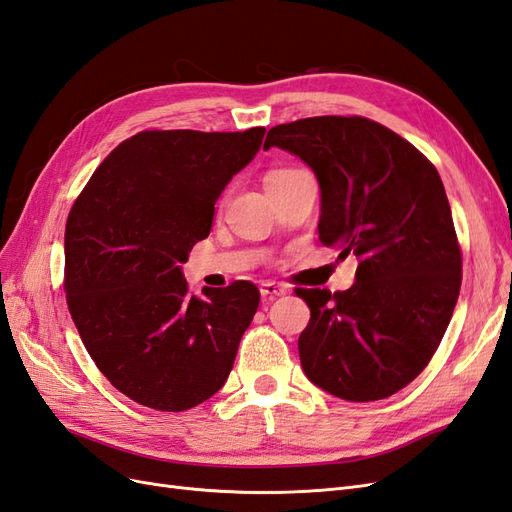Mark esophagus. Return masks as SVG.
<instances>
[{
    "mask_svg": "<svg viewBox=\"0 0 512 512\" xmlns=\"http://www.w3.org/2000/svg\"><path fill=\"white\" fill-rule=\"evenodd\" d=\"M286 292L288 290L282 284H275V282H262L260 284V294H262V299H265V301H271L275 297H282V294H286Z\"/></svg>",
    "mask_w": 512,
    "mask_h": 512,
    "instance_id": "esophagus-1",
    "label": "esophagus"
}]
</instances>
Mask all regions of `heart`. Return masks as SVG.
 Wrapping results in <instances>:
<instances>
[{
    "instance_id": "heart-1",
    "label": "heart",
    "mask_w": 512,
    "mask_h": 512,
    "mask_svg": "<svg viewBox=\"0 0 512 512\" xmlns=\"http://www.w3.org/2000/svg\"><path fill=\"white\" fill-rule=\"evenodd\" d=\"M292 170H271V173L267 175V179H265V183L267 181H273V179H280V177H286V175H290Z\"/></svg>"
}]
</instances>
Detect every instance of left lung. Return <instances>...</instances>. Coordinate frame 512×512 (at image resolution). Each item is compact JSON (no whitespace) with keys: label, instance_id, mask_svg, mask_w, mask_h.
Masks as SVG:
<instances>
[{"label":"left lung","instance_id":"1","mask_svg":"<svg viewBox=\"0 0 512 512\" xmlns=\"http://www.w3.org/2000/svg\"><path fill=\"white\" fill-rule=\"evenodd\" d=\"M320 185L322 245L359 260L354 284L299 288L305 376L348 401L391 397L431 361L461 288V250L442 179L421 151L365 117H309L269 130Z\"/></svg>","mask_w":512,"mask_h":512}]
</instances>
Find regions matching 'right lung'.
<instances>
[{
    "mask_svg": "<svg viewBox=\"0 0 512 512\" xmlns=\"http://www.w3.org/2000/svg\"><path fill=\"white\" fill-rule=\"evenodd\" d=\"M265 128L145 130L108 153L68 215L66 301L98 369L136 404L181 412L218 393L260 292L188 290L181 265Z\"/></svg>",
    "mask_w": 512,
    "mask_h": 512,
    "instance_id": "obj_1",
    "label": "right lung"
}]
</instances>
